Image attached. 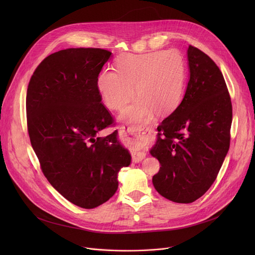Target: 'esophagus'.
<instances>
[{
	"instance_id": "1",
	"label": "esophagus",
	"mask_w": 255,
	"mask_h": 255,
	"mask_svg": "<svg viewBox=\"0 0 255 255\" xmlns=\"http://www.w3.org/2000/svg\"><path fill=\"white\" fill-rule=\"evenodd\" d=\"M120 129L125 134L126 140H128V141L134 140L136 138L139 139L138 136L143 135V134H146V132H148V128H145L143 126H129L127 124L121 126ZM139 140H141V138ZM144 157H145V153L143 151H140V150L137 149V150H134L132 152V160L134 162H139Z\"/></svg>"
}]
</instances>
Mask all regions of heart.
<instances>
[{"label":"heart","instance_id":"obj_1","mask_svg":"<svg viewBox=\"0 0 255 255\" xmlns=\"http://www.w3.org/2000/svg\"><path fill=\"white\" fill-rule=\"evenodd\" d=\"M186 83L183 57L176 51H155L144 54L126 53L116 61V72L102 71L97 87L105 104L121 110L134 97H139L121 113L127 123H143L151 119L153 110L166 114L179 104Z\"/></svg>","mask_w":255,"mask_h":255}]
</instances>
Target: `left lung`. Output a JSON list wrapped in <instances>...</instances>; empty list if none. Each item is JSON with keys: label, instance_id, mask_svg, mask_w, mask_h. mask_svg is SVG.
I'll use <instances>...</instances> for the list:
<instances>
[{"label": "left lung", "instance_id": "obj_1", "mask_svg": "<svg viewBox=\"0 0 255 255\" xmlns=\"http://www.w3.org/2000/svg\"><path fill=\"white\" fill-rule=\"evenodd\" d=\"M190 79L183 101L157 127L150 154L160 163L155 190L169 201L193 203L213 185L230 145L232 104L217 64L188 48Z\"/></svg>", "mask_w": 255, "mask_h": 255}]
</instances>
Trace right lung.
Masks as SVG:
<instances>
[{"instance_id": "obj_1", "label": "right lung", "mask_w": 255, "mask_h": 255, "mask_svg": "<svg viewBox=\"0 0 255 255\" xmlns=\"http://www.w3.org/2000/svg\"><path fill=\"white\" fill-rule=\"evenodd\" d=\"M112 52L67 48L44 58L30 79L26 112L31 145L50 185L67 201L93 209L112 198L131 155L102 104L97 80Z\"/></svg>"}]
</instances>
